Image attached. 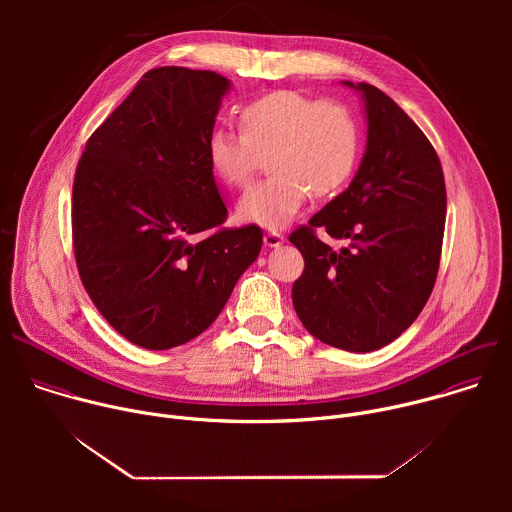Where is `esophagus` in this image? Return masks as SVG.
Instances as JSON below:
<instances>
[{"label":"esophagus","mask_w":512,"mask_h":512,"mask_svg":"<svg viewBox=\"0 0 512 512\" xmlns=\"http://www.w3.org/2000/svg\"><path fill=\"white\" fill-rule=\"evenodd\" d=\"M263 241H265L267 247H273V249H275V247L283 245V235L277 233V231H267L265 237H263Z\"/></svg>","instance_id":"obj_1"}]
</instances>
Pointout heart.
<instances>
[{
	"instance_id": "heart-1",
	"label": "heart",
	"mask_w": 512,
	"mask_h": 512,
	"mask_svg": "<svg viewBox=\"0 0 512 512\" xmlns=\"http://www.w3.org/2000/svg\"><path fill=\"white\" fill-rule=\"evenodd\" d=\"M239 129L241 135L225 129L208 135V164L223 184L243 188L267 156L271 174L239 202L243 221L267 229L287 225L308 194H336L358 160V123L338 101L273 91L239 111Z\"/></svg>"
}]
</instances>
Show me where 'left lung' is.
Instances as JSON below:
<instances>
[{"instance_id":"8db88e82","label":"left lung","mask_w":512,"mask_h":512,"mask_svg":"<svg viewBox=\"0 0 512 512\" xmlns=\"http://www.w3.org/2000/svg\"><path fill=\"white\" fill-rule=\"evenodd\" d=\"M362 95L367 150L350 186L289 235L304 255L291 287L306 330L348 352H371L405 332L427 304L440 269L446 182L425 133L383 91ZM318 228L351 245L334 252Z\"/></svg>"}]
</instances>
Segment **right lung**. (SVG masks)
Wrapping results in <instances>:
<instances>
[{"label": "right lung", "instance_id": "right-lung-1", "mask_svg": "<svg viewBox=\"0 0 512 512\" xmlns=\"http://www.w3.org/2000/svg\"><path fill=\"white\" fill-rule=\"evenodd\" d=\"M231 83L160 66L95 129L72 184V247L103 318L168 350L202 334L257 259V225L223 229L206 143Z\"/></svg>", "mask_w": 512, "mask_h": 512}]
</instances>
